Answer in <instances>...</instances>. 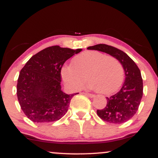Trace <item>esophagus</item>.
Instances as JSON below:
<instances>
[{
  "label": "esophagus",
  "instance_id": "obj_1",
  "mask_svg": "<svg viewBox=\"0 0 158 158\" xmlns=\"http://www.w3.org/2000/svg\"><path fill=\"white\" fill-rule=\"evenodd\" d=\"M82 94H85V96H87V97H88L90 98H92V97H94V95H93V94H89V93H84V92H83Z\"/></svg>",
  "mask_w": 158,
  "mask_h": 158
}]
</instances>
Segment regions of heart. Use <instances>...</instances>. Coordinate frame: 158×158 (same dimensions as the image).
<instances>
[{
	"label": "heart",
	"mask_w": 158,
	"mask_h": 158,
	"mask_svg": "<svg viewBox=\"0 0 158 158\" xmlns=\"http://www.w3.org/2000/svg\"><path fill=\"white\" fill-rule=\"evenodd\" d=\"M123 76V65L117 58L95 50L76 56L71 66L61 68L63 80L72 90L80 89L88 79L90 88L103 94L118 90Z\"/></svg>",
	"instance_id": "obj_1"
}]
</instances>
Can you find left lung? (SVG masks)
Here are the masks:
<instances>
[{
	"instance_id": "left-lung-1",
	"label": "left lung",
	"mask_w": 158,
	"mask_h": 158,
	"mask_svg": "<svg viewBox=\"0 0 158 158\" xmlns=\"http://www.w3.org/2000/svg\"><path fill=\"white\" fill-rule=\"evenodd\" d=\"M88 50L106 52L117 58L125 70V81L117 94L106 97L104 108L97 110V115L102 120L114 124H121L131 119L139 108L143 97V79L140 70L126 52L105 44L88 47Z\"/></svg>"
}]
</instances>
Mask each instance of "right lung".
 Listing matches in <instances>:
<instances>
[{
	"label": "right lung",
	"mask_w": 158,
	"mask_h": 158,
	"mask_svg": "<svg viewBox=\"0 0 158 158\" xmlns=\"http://www.w3.org/2000/svg\"><path fill=\"white\" fill-rule=\"evenodd\" d=\"M81 49L49 47L32 56L21 69L17 97L21 110L34 123L60 119L68 110L73 94L61 89V70L64 62Z\"/></svg>",
	"instance_id": "add662e5"
}]
</instances>
